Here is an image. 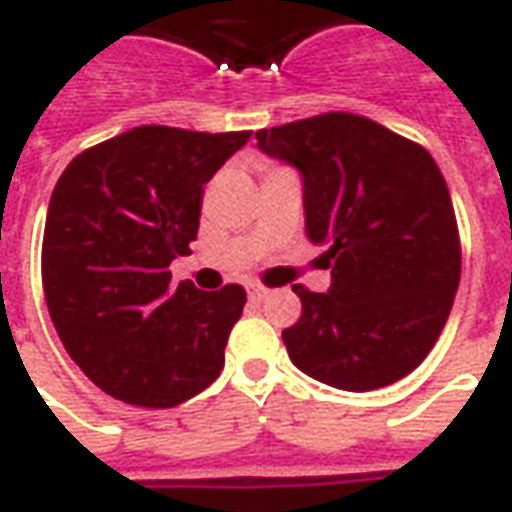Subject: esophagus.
Masks as SVG:
<instances>
[{"instance_id": "obj_1", "label": "esophagus", "mask_w": 512, "mask_h": 512, "mask_svg": "<svg viewBox=\"0 0 512 512\" xmlns=\"http://www.w3.org/2000/svg\"><path fill=\"white\" fill-rule=\"evenodd\" d=\"M265 297H268V289L265 287H249V300L252 303H263Z\"/></svg>"}]
</instances>
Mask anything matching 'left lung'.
Returning a JSON list of instances; mask_svg holds the SVG:
<instances>
[{
  "label": "left lung",
  "mask_w": 512,
  "mask_h": 512,
  "mask_svg": "<svg viewBox=\"0 0 512 512\" xmlns=\"http://www.w3.org/2000/svg\"><path fill=\"white\" fill-rule=\"evenodd\" d=\"M303 177L305 233L329 247L327 292L297 284L303 316L281 332L292 364L364 393L422 364L460 287V233L433 156L356 114H321L255 135Z\"/></svg>",
  "instance_id": "left-lung-1"
}]
</instances>
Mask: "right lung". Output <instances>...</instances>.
Listing matches in <instances>:
<instances>
[{"label": "right lung", "instance_id": "obj_1", "mask_svg": "<svg viewBox=\"0 0 512 512\" xmlns=\"http://www.w3.org/2000/svg\"><path fill=\"white\" fill-rule=\"evenodd\" d=\"M252 132L146 124L87 148L52 191L44 300L76 366L124 404L170 409L212 385L247 292L172 284L191 255L204 183Z\"/></svg>", "mask_w": 512, "mask_h": 512}]
</instances>
